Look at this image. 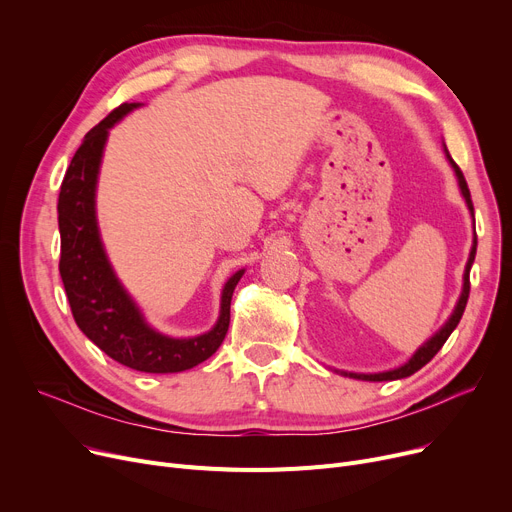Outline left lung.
I'll return each instance as SVG.
<instances>
[{
    "label": "left lung",
    "mask_w": 512,
    "mask_h": 512,
    "mask_svg": "<svg viewBox=\"0 0 512 512\" xmlns=\"http://www.w3.org/2000/svg\"><path fill=\"white\" fill-rule=\"evenodd\" d=\"M444 153H446V159L450 161V166H452V170H454V174H456V180H459L461 195H463V199H465V203H467V207H469V211H471V218H473V203H471V193H469L467 180H465L461 168L456 166L454 161H452V157H450V153H448L446 147H444ZM473 224H475V218H473ZM475 251H477V236H473V245H471V253H469V259H467V265H465L463 290H461L459 301H456V305H454L450 317L446 319V324H444L432 338H429L427 342H423L405 365H400V367L390 369V371H380V373H353V371H340V369H334V371L346 375V378H355V380H363V382H392V380L409 378V375H413V373L419 371L423 365H427L429 361H432V359L436 357V353L444 346V342L448 340V336L452 334V330H454L456 326H459V321H461V317H463V313H465L467 299H469V288H471V284H469V272H471V265H473V261H475Z\"/></svg>",
    "instance_id": "8db88e82"
}]
</instances>
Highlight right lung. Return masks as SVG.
<instances>
[{
  "label": "right lung",
  "mask_w": 512,
  "mask_h": 512,
  "mask_svg": "<svg viewBox=\"0 0 512 512\" xmlns=\"http://www.w3.org/2000/svg\"><path fill=\"white\" fill-rule=\"evenodd\" d=\"M143 103H122L85 134L66 170L58 224L60 276L76 326L114 361L145 373H178L209 359L226 338L232 292L245 270L228 278L215 326L193 338H172L147 324L141 307L118 280L97 226V178L110 128Z\"/></svg>",
  "instance_id": "1"
}]
</instances>
